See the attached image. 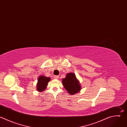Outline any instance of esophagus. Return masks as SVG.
Wrapping results in <instances>:
<instances>
[{"instance_id": "1", "label": "esophagus", "mask_w": 127, "mask_h": 127, "mask_svg": "<svg viewBox=\"0 0 127 127\" xmlns=\"http://www.w3.org/2000/svg\"><path fill=\"white\" fill-rule=\"evenodd\" d=\"M54 78L55 79H57L59 78V76H54Z\"/></svg>"}]
</instances>
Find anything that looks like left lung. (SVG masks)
<instances>
[{
  "label": "left lung",
  "mask_w": 127,
  "mask_h": 127,
  "mask_svg": "<svg viewBox=\"0 0 127 127\" xmlns=\"http://www.w3.org/2000/svg\"><path fill=\"white\" fill-rule=\"evenodd\" d=\"M63 85L67 92L71 95H74L81 89V86L75 75L73 73H69L65 78L62 80Z\"/></svg>",
  "instance_id": "8db88e82"
}]
</instances>
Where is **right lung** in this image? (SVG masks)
Listing matches in <instances>:
<instances>
[{"instance_id": "add662e5", "label": "right lung", "mask_w": 127, "mask_h": 127, "mask_svg": "<svg viewBox=\"0 0 127 127\" xmlns=\"http://www.w3.org/2000/svg\"><path fill=\"white\" fill-rule=\"evenodd\" d=\"M50 78L46 77L44 76H41L38 79L37 84V90L42 92L45 89L47 86V84L50 81Z\"/></svg>"}]
</instances>
